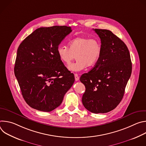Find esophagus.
Listing matches in <instances>:
<instances>
[{
	"label": "esophagus",
	"instance_id": "34e87169",
	"mask_svg": "<svg viewBox=\"0 0 146 146\" xmlns=\"http://www.w3.org/2000/svg\"><path fill=\"white\" fill-rule=\"evenodd\" d=\"M74 77H75V80L76 81H78L79 80V77L77 74H74Z\"/></svg>",
	"mask_w": 146,
	"mask_h": 146
}]
</instances>
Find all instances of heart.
I'll list each match as a JSON object with an SVG mask.
<instances>
[{"instance_id": "b5f03b06", "label": "heart", "mask_w": 146, "mask_h": 146, "mask_svg": "<svg viewBox=\"0 0 146 146\" xmlns=\"http://www.w3.org/2000/svg\"><path fill=\"white\" fill-rule=\"evenodd\" d=\"M57 53L60 60L65 64H70L76 56L77 60L68 66V69L79 72L87 66L92 67L96 64L101 54V44L96 38L76 37L69 41V48L58 47Z\"/></svg>"}]
</instances>
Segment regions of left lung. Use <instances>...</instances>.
I'll list each match as a JSON object with an SVG mask.
<instances>
[{
	"mask_svg": "<svg viewBox=\"0 0 146 146\" xmlns=\"http://www.w3.org/2000/svg\"><path fill=\"white\" fill-rule=\"evenodd\" d=\"M101 40V54L95 66L80 77L86 91L82 103L94 113L114 109L121 101L132 73L126 44L109 30L94 29Z\"/></svg>",
	"mask_w": 146,
	"mask_h": 146,
	"instance_id": "obj_1",
	"label": "left lung"
}]
</instances>
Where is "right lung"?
<instances>
[{
	"mask_svg": "<svg viewBox=\"0 0 146 146\" xmlns=\"http://www.w3.org/2000/svg\"><path fill=\"white\" fill-rule=\"evenodd\" d=\"M66 26L41 27L18 47L14 74L28 105L49 112L58 108L74 82L73 73L57 53L61 41L72 32Z\"/></svg>",
	"mask_w": 146,
	"mask_h": 146,
	"instance_id": "obj_1",
	"label": "right lung"
}]
</instances>
